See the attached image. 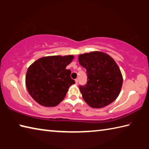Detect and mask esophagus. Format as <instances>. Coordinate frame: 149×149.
Listing matches in <instances>:
<instances>
[{"instance_id":"obj_1","label":"esophagus","mask_w":149,"mask_h":149,"mask_svg":"<svg viewBox=\"0 0 149 149\" xmlns=\"http://www.w3.org/2000/svg\"><path fill=\"white\" fill-rule=\"evenodd\" d=\"M75 84L77 85V84H78V79H75Z\"/></svg>"}]
</instances>
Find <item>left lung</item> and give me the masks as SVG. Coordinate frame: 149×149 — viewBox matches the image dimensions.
<instances>
[{
  "mask_svg": "<svg viewBox=\"0 0 149 149\" xmlns=\"http://www.w3.org/2000/svg\"><path fill=\"white\" fill-rule=\"evenodd\" d=\"M78 60L87 70V84L79 85V89L87 104L100 108L114 102L123 84L122 75L114 59L104 52L95 51L79 55Z\"/></svg>",
  "mask_w": 149,
  "mask_h": 149,
  "instance_id": "8db88e82",
  "label": "left lung"
}]
</instances>
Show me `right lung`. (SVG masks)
<instances>
[{
	"label": "right lung",
	"mask_w": 149,
	"mask_h": 149,
	"mask_svg": "<svg viewBox=\"0 0 149 149\" xmlns=\"http://www.w3.org/2000/svg\"><path fill=\"white\" fill-rule=\"evenodd\" d=\"M74 56H50L36 60L27 69L26 84L29 95L43 107H56L75 84L65 68Z\"/></svg>",
	"instance_id": "right-lung-1"
}]
</instances>
